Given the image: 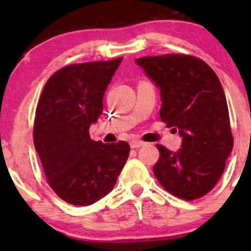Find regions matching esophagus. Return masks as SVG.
I'll return each instance as SVG.
<instances>
[{"label": "esophagus", "instance_id": "obj_1", "mask_svg": "<svg viewBox=\"0 0 251 251\" xmlns=\"http://www.w3.org/2000/svg\"><path fill=\"white\" fill-rule=\"evenodd\" d=\"M144 143L140 142V140H133V142L129 143V146H131L132 149H139L140 146H143Z\"/></svg>", "mask_w": 251, "mask_h": 251}]
</instances>
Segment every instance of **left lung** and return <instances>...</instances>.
Returning <instances> with one entry per match:
<instances>
[{"mask_svg":"<svg viewBox=\"0 0 251 251\" xmlns=\"http://www.w3.org/2000/svg\"><path fill=\"white\" fill-rule=\"evenodd\" d=\"M135 63L160 89L162 122L181 138L177 152L157 145L154 176L176 197H203L223 175L234 146L220 79L205 62L189 55L145 56Z\"/></svg>","mask_w":251,"mask_h":251,"instance_id":"obj_1","label":"left lung"}]
</instances>
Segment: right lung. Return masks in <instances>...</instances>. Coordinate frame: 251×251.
Returning <instances> with one entry per match:
<instances>
[{
	"label": "right lung",
	"mask_w": 251,
	"mask_h": 251,
	"mask_svg": "<svg viewBox=\"0 0 251 251\" xmlns=\"http://www.w3.org/2000/svg\"><path fill=\"white\" fill-rule=\"evenodd\" d=\"M122 60L61 68L37 102L35 150L50 188L73 205H91L109 194L128 158L126 142H94L88 132L102 113L103 94Z\"/></svg>",
	"instance_id": "right-lung-1"
}]
</instances>
